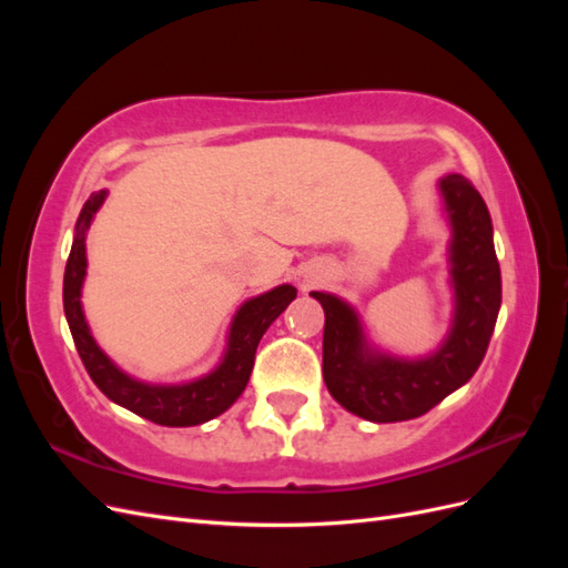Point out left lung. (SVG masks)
<instances>
[{
	"instance_id": "1",
	"label": "left lung",
	"mask_w": 568,
	"mask_h": 568,
	"mask_svg": "<svg viewBox=\"0 0 568 568\" xmlns=\"http://www.w3.org/2000/svg\"><path fill=\"white\" fill-rule=\"evenodd\" d=\"M453 222L455 324L440 351L417 363L365 355L357 315L336 296L313 291L324 307L322 372L334 398L367 422H405L426 415L467 384L484 359L503 301L500 263L486 201L462 175L440 180Z\"/></svg>"
}]
</instances>
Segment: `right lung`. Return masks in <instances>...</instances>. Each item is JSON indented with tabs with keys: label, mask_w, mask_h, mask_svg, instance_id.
I'll list each match as a JSON object with an SVG mask.
<instances>
[{
	"label": "right lung",
	"mask_w": 568,
	"mask_h": 568,
	"mask_svg": "<svg viewBox=\"0 0 568 568\" xmlns=\"http://www.w3.org/2000/svg\"><path fill=\"white\" fill-rule=\"evenodd\" d=\"M104 199L106 192H97L84 201L75 225L73 248L71 255H68L63 272V311L84 369H88L92 382L109 400L153 424L196 426L222 415L246 388L257 343H261L267 326L296 298V288L284 284L267 291L263 296L246 301L232 322L225 359H222V365L215 372L203 376V379L184 386H149L134 382L101 353L90 334L88 322H84L80 305V288L84 280V267H88V257H84V232L90 230V222Z\"/></svg>",
	"instance_id": "right-lung-1"
}]
</instances>
